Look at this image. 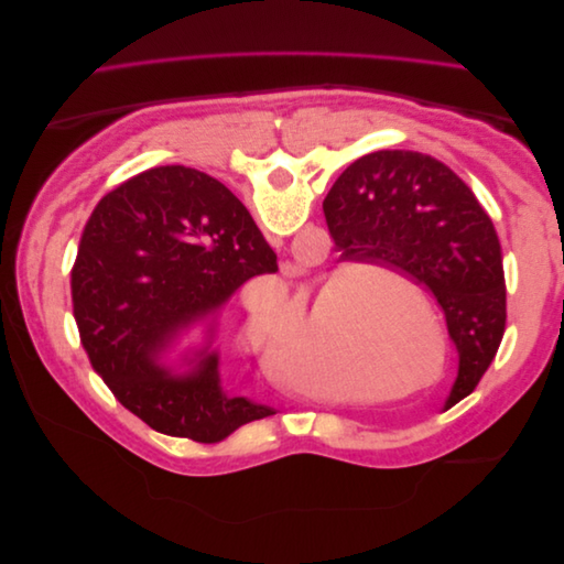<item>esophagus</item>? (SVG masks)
I'll list each match as a JSON object with an SVG mask.
<instances>
[{
    "mask_svg": "<svg viewBox=\"0 0 564 564\" xmlns=\"http://www.w3.org/2000/svg\"><path fill=\"white\" fill-rule=\"evenodd\" d=\"M294 270H296V268H294Z\"/></svg>",
    "mask_w": 564,
    "mask_h": 564,
    "instance_id": "obj_1",
    "label": "esophagus"
}]
</instances>
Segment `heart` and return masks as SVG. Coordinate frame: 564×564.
Wrapping results in <instances>:
<instances>
[{
    "label": "heart",
    "mask_w": 564,
    "mask_h": 564,
    "mask_svg": "<svg viewBox=\"0 0 564 564\" xmlns=\"http://www.w3.org/2000/svg\"><path fill=\"white\" fill-rule=\"evenodd\" d=\"M338 292L340 282L334 280L327 294H319L313 303L299 308L284 327V308L275 303L256 305L245 324L247 344L270 360H275L280 350L286 379L311 395H332L340 377H367L386 360L388 344L400 350L402 340L412 338L409 329L414 322V308L406 301H392L388 303L379 334L336 344Z\"/></svg>",
    "instance_id": "b5f03b06"
}]
</instances>
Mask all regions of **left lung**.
<instances>
[{
  "label": "left lung",
  "mask_w": 564,
  "mask_h": 564,
  "mask_svg": "<svg viewBox=\"0 0 564 564\" xmlns=\"http://www.w3.org/2000/svg\"><path fill=\"white\" fill-rule=\"evenodd\" d=\"M322 209L340 261L398 270L437 301L458 352L447 406L468 398L506 332L499 235L470 187L431 155L379 150L336 178Z\"/></svg>",
  "instance_id": "obj_1"
}]
</instances>
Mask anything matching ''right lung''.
I'll return each mask as SVG.
<instances>
[{"label":"right lung","instance_id":"right-lung-1","mask_svg":"<svg viewBox=\"0 0 564 564\" xmlns=\"http://www.w3.org/2000/svg\"><path fill=\"white\" fill-rule=\"evenodd\" d=\"M275 270V251L224 183L181 164L148 169L100 199L84 226L70 280L79 340L131 414L212 445L275 409L228 398L207 348L187 373L158 357L237 286Z\"/></svg>","mask_w":564,"mask_h":564}]
</instances>
